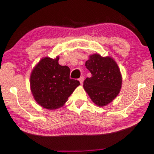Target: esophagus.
Instances as JSON below:
<instances>
[{
    "instance_id": "obj_1",
    "label": "esophagus",
    "mask_w": 154,
    "mask_h": 154,
    "mask_svg": "<svg viewBox=\"0 0 154 154\" xmlns=\"http://www.w3.org/2000/svg\"><path fill=\"white\" fill-rule=\"evenodd\" d=\"M84 80V77H80L79 79V82H80V83H81V84L83 83Z\"/></svg>"
}]
</instances>
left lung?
Returning a JSON list of instances; mask_svg holds the SVG:
<instances>
[{
    "instance_id": "1",
    "label": "left lung",
    "mask_w": 154,
    "mask_h": 154,
    "mask_svg": "<svg viewBox=\"0 0 154 154\" xmlns=\"http://www.w3.org/2000/svg\"><path fill=\"white\" fill-rule=\"evenodd\" d=\"M85 66L92 76L84 81V89L99 107L107 105L117 96L121 88L122 78L117 64L112 58L94 54Z\"/></svg>"
}]
</instances>
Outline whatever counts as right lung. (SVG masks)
Here are the masks:
<instances>
[{"mask_svg": "<svg viewBox=\"0 0 154 154\" xmlns=\"http://www.w3.org/2000/svg\"><path fill=\"white\" fill-rule=\"evenodd\" d=\"M58 57L42 58L31 75V89L39 105L49 109L62 107L79 85L78 80L70 79L68 66L58 64Z\"/></svg>", "mask_w": 154, "mask_h": 154, "instance_id": "right-lung-1", "label": "right lung"}]
</instances>
